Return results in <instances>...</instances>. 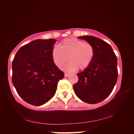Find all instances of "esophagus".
<instances>
[{
    "label": "esophagus",
    "mask_w": 134,
    "mask_h": 134,
    "mask_svg": "<svg viewBox=\"0 0 134 134\" xmlns=\"http://www.w3.org/2000/svg\"><path fill=\"white\" fill-rule=\"evenodd\" d=\"M69 75H70L69 73H66L64 74V76H65V77H68V76H69Z\"/></svg>",
    "instance_id": "obj_1"
}]
</instances>
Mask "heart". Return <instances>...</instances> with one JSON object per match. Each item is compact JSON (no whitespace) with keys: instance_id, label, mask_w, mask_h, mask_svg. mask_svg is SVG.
<instances>
[{"instance_id":"1","label":"heart","mask_w":134,"mask_h":134,"mask_svg":"<svg viewBox=\"0 0 134 134\" xmlns=\"http://www.w3.org/2000/svg\"><path fill=\"white\" fill-rule=\"evenodd\" d=\"M52 60L61 68L69 58L70 61L64 67V70L75 71L78 68L84 70L90 66L94 57V49L91 44L76 38L64 39L60 47L54 46L52 49Z\"/></svg>"}]
</instances>
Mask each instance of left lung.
<instances>
[{
	"instance_id": "left-lung-1",
	"label": "left lung",
	"mask_w": 134,
	"mask_h": 134,
	"mask_svg": "<svg viewBox=\"0 0 134 134\" xmlns=\"http://www.w3.org/2000/svg\"><path fill=\"white\" fill-rule=\"evenodd\" d=\"M79 38L94 49L92 63L77 74L78 82L73 90L79 98L88 104H97L109 96L118 80V59L111 46L99 38L84 36Z\"/></svg>"
}]
</instances>
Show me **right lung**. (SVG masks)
<instances>
[{
  "label": "right lung",
  "mask_w": 134,
  "mask_h": 134,
  "mask_svg": "<svg viewBox=\"0 0 134 134\" xmlns=\"http://www.w3.org/2000/svg\"><path fill=\"white\" fill-rule=\"evenodd\" d=\"M57 40L37 39L20 48L12 61V83L18 94L30 104L39 106L55 94L59 80L64 77L52 60Z\"/></svg>",
  "instance_id": "right-lung-1"
}]
</instances>
